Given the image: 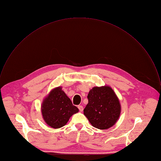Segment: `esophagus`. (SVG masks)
<instances>
[{
    "label": "esophagus",
    "mask_w": 161,
    "mask_h": 161,
    "mask_svg": "<svg viewBox=\"0 0 161 161\" xmlns=\"http://www.w3.org/2000/svg\"><path fill=\"white\" fill-rule=\"evenodd\" d=\"M78 108H79V110H80V112H82V111L83 110V107H82V106H79Z\"/></svg>",
    "instance_id": "obj_1"
}]
</instances>
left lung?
<instances>
[{
    "mask_svg": "<svg viewBox=\"0 0 161 161\" xmlns=\"http://www.w3.org/2000/svg\"><path fill=\"white\" fill-rule=\"evenodd\" d=\"M87 99L88 104L84 109V114L93 127L104 130L116 123L121 107L118 97L110 87H93Z\"/></svg>",
    "mask_w": 161,
    "mask_h": 161,
    "instance_id": "1",
    "label": "left lung"
}]
</instances>
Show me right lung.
Wrapping results in <instances>:
<instances>
[{"label":"right lung","instance_id":"obj_1","mask_svg":"<svg viewBox=\"0 0 161 161\" xmlns=\"http://www.w3.org/2000/svg\"><path fill=\"white\" fill-rule=\"evenodd\" d=\"M41 111L43 119L50 127L58 129L64 126L70 117L79 112L61 87L53 89L44 99Z\"/></svg>","mask_w":161,"mask_h":161}]
</instances>
